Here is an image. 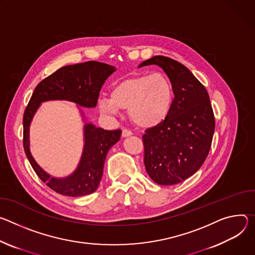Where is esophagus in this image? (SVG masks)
<instances>
[{
    "instance_id": "esophagus-1",
    "label": "esophagus",
    "mask_w": 255,
    "mask_h": 255,
    "mask_svg": "<svg viewBox=\"0 0 255 255\" xmlns=\"http://www.w3.org/2000/svg\"><path fill=\"white\" fill-rule=\"evenodd\" d=\"M131 134H132V132H131L130 130H128V129H127V128H124V129H123L122 135H123L124 137H126V136H129V135H131Z\"/></svg>"
}]
</instances>
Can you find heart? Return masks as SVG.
<instances>
[{"instance_id":"heart-1","label":"heart","mask_w":255,"mask_h":255,"mask_svg":"<svg viewBox=\"0 0 255 255\" xmlns=\"http://www.w3.org/2000/svg\"><path fill=\"white\" fill-rule=\"evenodd\" d=\"M174 100L172 84L161 73L140 74L124 78L113 84L110 97L98 100L101 112L117 116L120 108L128 109L130 120L140 128H153L163 123Z\"/></svg>"}]
</instances>
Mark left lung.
Listing matches in <instances>:
<instances>
[{
  "instance_id": "1",
  "label": "left lung",
  "mask_w": 255,
  "mask_h": 255,
  "mask_svg": "<svg viewBox=\"0 0 255 255\" xmlns=\"http://www.w3.org/2000/svg\"><path fill=\"white\" fill-rule=\"evenodd\" d=\"M157 65L170 80L174 100L170 113L143 135L144 163L160 185L179 183L193 175L207 159L215 130V117L204 85L182 64L156 55L139 67Z\"/></svg>"
}]
</instances>
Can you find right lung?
Here are the masks:
<instances>
[{"instance_id":"add662e5","label":"right lung","mask_w":255,"mask_h":255,"mask_svg":"<svg viewBox=\"0 0 255 255\" xmlns=\"http://www.w3.org/2000/svg\"><path fill=\"white\" fill-rule=\"evenodd\" d=\"M116 71L112 66L89 61L65 66L38 83L23 116V147L37 176L63 195L82 196L94 192L101 180L108 150L121 137L122 129L107 130L91 124L85 126V147L78 169L63 179L50 177L36 164L29 151V125L40 103L63 99L84 107H95L105 80Z\"/></svg>"}]
</instances>
